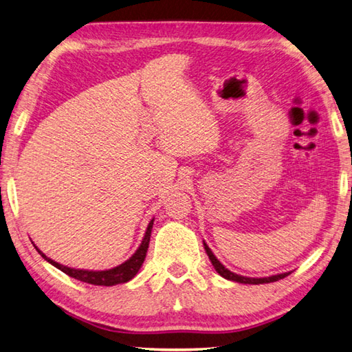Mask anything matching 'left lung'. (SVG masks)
Wrapping results in <instances>:
<instances>
[{"label":"left lung","mask_w":352,"mask_h":352,"mask_svg":"<svg viewBox=\"0 0 352 352\" xmlns=\"http://www.w3.org/2000/svg\"><path fill=\"white\" fill-rule=\"evenodd\" d=\"M204 247H205V251H207V254L210 257L211 263H213L214 270L217 271L219 274H221L223 279H228V280H233V282H239V283H250V285H261V283H271V282H277L283 279V277H287L289 273H283V274H277V276H270V277H261V279H256V277H245V276H239V274H234L231 273L230 270H227L223 267V265L217 261L216 256L213 254V251H211L208 248V245L204 242Z\"/></svg>","instance_id":"1"}]
</instances>
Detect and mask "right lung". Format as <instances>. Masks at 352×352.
Returning a JSON list of instances; mask_svg holds the SVG:
<instances>
[{"label":"right lung","mask_w":352,"mask_h":352,"mask_svg":"<svg viewBox=\"0 0 352 352\" xmlns=\"http://www.w3.org/2000/svg\"><path fill=\"white\" fill-rule=\"evenodd\" d=\"M151 228H153V221L148 223L147 231H145V236L142 239V243L139 245L136 253L131 256L129 261H125L124 263L119 265V267H115L111 270H105V271H87V270H75V268L64 267V265L52 261L50 257H47L44 253H41V251H39L36 247L35 248L38 250V253L45 258V261L52 263L53 267H56L58 270H61L63 273L73 277V279L81 280V282H85V283H91V285H101V287H113V285L125 283V282L131 280L138 274L139 268L142 267L145 256H147L150 236H151Z\"/></svg>","instance_id":"1"}]
</instances>
